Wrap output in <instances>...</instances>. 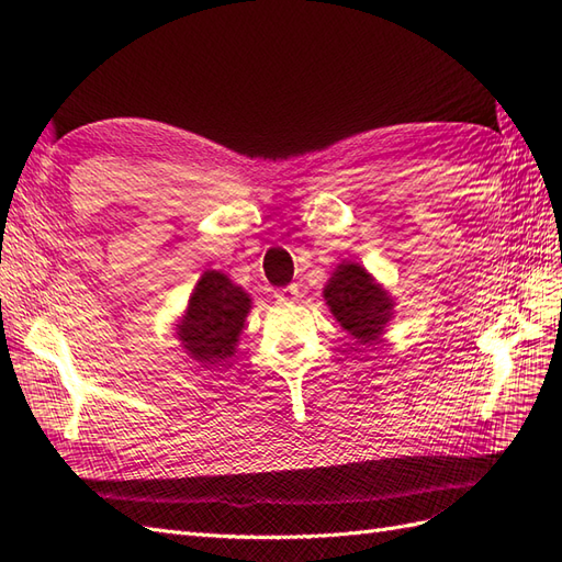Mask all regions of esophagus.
<instances>
[{
    "mask_svg": "<svg viewBox=\"0 0 562 562\" xmlns=\"http://www.w3.org/2000/svg\"><path fill=\"white\" fill-rule=\"evenodd\" d=\"M277 297L281 300V303H293V300H297V285L291 283V285H285V289H279Z\"/></svg>",
    "mask_w": 562,
    "mask_h": 562,
    "instance_id": "obj_1",
    "label": "esophagus"
}]
</instances>
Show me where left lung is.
Masks as SVG:
<instances>
[{"mask_svg": "<svg viewBox=\"0 0 562 562\" xmlns=\"http://www.w3.org/2000/svg\"><path fill=\"white\" fill-rule=\"evenodd\" d=\"M324 297L340 326L362 346L381 336L393 314L389 293L379 289L360 265L352 262H344L334 271L324 289Z\"/></svg>", "mask_w": 562, "mask_h": 562, "instance_id": "left-lung-1", "label": "left lung"}]
</instances>
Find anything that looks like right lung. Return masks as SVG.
Wrapping results in <instances>:
<instances>
[{
  "label": "right lung",
  "instance_id": "obj_1",
  "mask_svg": "<svg viewBox=\"0 0 562 562\" xmlns=\"http://www.w3.org/2000/svg\"><path fill=\"white\" fill-rule=\"evenodd\" d=\"M250 297L224 273L204 271L190 295L186 319L178 326V338L190 358L216 364L236 350L243 322L248 317Z\"/></svg>",
  "mask_w": 562,
  "mask_h": 562
}]
</instances>
